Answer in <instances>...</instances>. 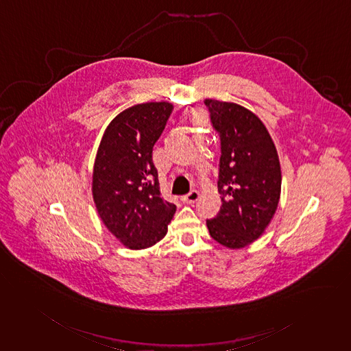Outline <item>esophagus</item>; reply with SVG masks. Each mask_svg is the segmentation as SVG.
Returning a JSON list of instances; mask_svg holds the SVG:
<instances>
[{"instance_id":"esophagus-1","label":"esophagus","mask_w":351,"mask_h":351,"mask_svg":"<svg viewBox=\"0 0 351 351\" xmlns=\"http://www.w3.org/2000/svg\"><path fill=\"white\" fill-rule=\"evenodd\" d=\"M199 196H200L199 191L193 190L190 194L182 196V202H183V203H187V204H193V203H195V202L199 199Z\"/></svg>"}]
</instances>
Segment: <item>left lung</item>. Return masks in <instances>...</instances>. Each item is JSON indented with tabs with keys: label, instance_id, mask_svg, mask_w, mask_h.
<instances>
[{
	"label": "left lung",
	"instance_id": "1",
	"mask_svg": "<svg viewBox=\"0 0 351 351\" xmlns=\"http://www.w3.org/2000/svg\"><path fill=\"white\" fill-rule=\"evenodd\" d=\"M221 137L218 193L222 206L207 219L210 235L229 249H241L269 226L281 193V168L272 137L253 112L233 102L206 99Z\"/></svg>",
	"mask_w": 351,
	"mask_h": 351
}]
</instances>
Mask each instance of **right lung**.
I'll use <instances>...</instances> for the list:
<instances>
[{"label": "right lung", "instance_id": "right-lung-1", "mask_svg": "<svg viewBox=\"0 0 351 351\" xmlns=\"http://www.w3.org/2000/svg\"><path fill=\"white\" fill-rule=\"evenodd\" d=\"M173 110L169 102L125 109L106 128L93 169V199L104 225L133 250L168 232L176 206L160 196L152 151Z\"/></svg>", "mask_w": 351, "mask_h": 351}]
</instances>
